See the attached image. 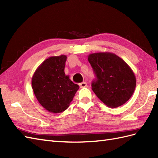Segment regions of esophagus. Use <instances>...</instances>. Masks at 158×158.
<instances>
[{
  "instance_id": "34e87169",
  "label": "esophagus",
  "mask_w": 158,
  "mask_h": 158,
  "mask_svg": "<svg viewBox=\"0 0 158 158\" xmlns=\"http://www.w3.org/2000/svg\"><path fill=\"white\" fill-rule=\"evenodd\" d=\"M79 86H80V88H85V87H87V83L82 82L81 83H79Z\"/></svg>"
}]
</instances>
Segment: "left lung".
<instances>
[{"instance_id": "obj_1", "label": "left lung", "mask_w": 158, "mask_h": 158, "mask_svg": "<svg viewBox=\"0 0 158 158\" xmlns=\"http://www.w3.org/2000/svg\"><path fill=\"white\" fill-rule=\"evenodd\" d=\"M96 78L92 83L97 97L110 107L116 108L125 104L136 88V77L132 70L119 56L109 52L88 56Z\"/></svg>"}]
</instances>
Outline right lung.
<instances>
[{"label": "right lung", "instance_id": "right-lung-1", "mask_svg": "<svg viewBox=\"0 0 158 158\" xmlns=\"http://www.w3.org/2000/svg\"><path fill=\"white\" fill-rule=\"evenodd\" d=\"M67 57L52 56L46 59L36 70L32 88L43 107L53 113H62L70 105L79 86L64 73Z\"/></svg>", "mask_w": 158, "mask_h": 158}]
</instances>
